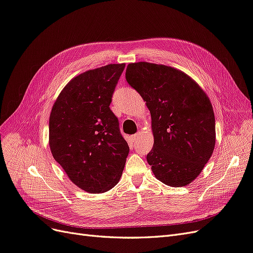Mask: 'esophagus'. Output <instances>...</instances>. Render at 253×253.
I'll list each match as a JSON object with an SVG mask.
<instances>
[{"mask_svg":"<svg viewBox=\"0 0 253 253\" xmlns=\"http://www.w3.org/2000/svg\"><path fill=\"white\" fill-rule=\"evenodd\" d=\"M139 135H140V133H136V134H134V135L132 136V139H133L134 141H136L137 139L139 138Z\"/></svg>","mask_w":253,"mask_h":253,"instance_id":"1","label":"esophagus"}]
</instances>
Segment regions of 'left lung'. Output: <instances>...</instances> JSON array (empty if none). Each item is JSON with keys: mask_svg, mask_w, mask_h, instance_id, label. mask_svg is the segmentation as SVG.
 I'll list each match as a JSON object with an SVG mask.
<instances>
[{"mask_svg": "<svg viewBox=\"0 0 253 253\" xmlns=\"http://www.w3.org/2000/svg\"><path fill=\"white\" fill-rule=\"evenodd\" d=\"M126 79L151 113L154 144L147 160L155 177L171 187L189 185L203 171L215 144L209 98L188 75L162 64H128Z\"/></svg>", "mask_w": 253, "mask_h": 253, "instance_id": "left-lung-1", "label": "left lung"}]
</instances>
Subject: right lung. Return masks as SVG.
Listing matches in <instances>:
<instances>
[{"instance_id": "obj_1", "label": "right lung", "mask_w": 253, "mask_h": 253, "mask_svg": "<svg viewBox=\"0 0 253 253\" xmlns=\"http://www.w3.org/2000/svg\"><path fill=\"white\" fill-rule=\"evenodd\" d=\"M126 64H109L74 78L49 117V147L70 179L89 193L116 186L129 148L110 104Z\"/></svg>"}]
</instances>
